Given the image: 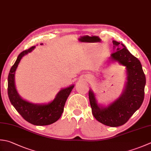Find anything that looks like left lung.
<instances>
[{"label": "left lung", "instance_id": "8db88e82", "mask_svg": "<svg viewBox=\"0 0 151 151\" xmlns=\"http://www.w3.org/2000/svg\"><path fill=\"white\" fill-rule=\"evenodd\" d=\"M113 42L116 46L120 44L116 40ZM122 46L111 54L112 60L126 67L128 81L122 96L108 107H99L92 91L90 90L88 93L93 116L103 124L111 127L122 126L128 122L142 105L145 96L146 78L140 61L124 44Z\"/></svg>", "mask_w": 151, "mask_h": 151}]
</instances>
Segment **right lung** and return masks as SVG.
Here are the masks:
<instances>
[{
    "instance_id": "add662e5",
    "label": "right lung",
    "mask_w": 151,
    "mask_h": 151,
    "mask_svg": "<svg viewBox=\"0 0 151 151\" xmlns=\"http://www.w3.org/2000/svg\"><path fill=\"white\" fill-rule=\"evenodd\" d=\"M35 48V46H32L21 52L11 67L8 77V95L12 105L26 121L33 125L46 126L54 123L61 117L67 97L74 86L60 90L54 101L48 104L35 105L21 98L15 86V71L23 56L31 52Z\"/></svg>"
}]
</instances>
